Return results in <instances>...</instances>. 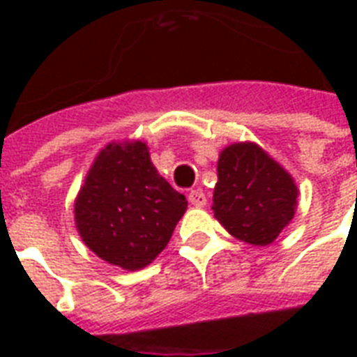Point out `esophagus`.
Returning <instances> with one entry per match:
<instances>
[{"mask_svg": "<svg viewBox=\"0 0 357 357\" xmlns=\"http://www.w3.org/2000/svg\"><path fill=\"white\" fill-rule=\"evenodd\" d=\"M189 202H190V206L204 207L207 204V198H206V195L202 192V190H190Z\"/></svg>", "mask_w": 357, "mask_h": 357, "instance_id": "obj_1", "label": "esophagus"}]
</instances>
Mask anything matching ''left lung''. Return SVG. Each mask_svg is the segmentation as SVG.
Listing matches in <instances>:
<instances>
[{"label":"left lung","mask_w":357,"mask_h":357,"mask_svg":"<svg viewBox=\"0 0 357 357\" xmlns=\"http://www.w3.org/2000/svg\"><path fill=\"white\" fill-rule=\"evenodd\" d=\"M213 213L229 235L252 246L271 244L293 220L298 187L255 142L226 146L217 162Z\"/></svg>","instance_id":"8db88e82"}]
</instances>
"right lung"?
<instances>
[{
    "instance_id": "right-lung-1",
    "label": "right lung",
    "mask_w": 357,
    "mask_h": 357,
    "mask_svg": "<svg viewBox=\"0 0 357 357\" xmlns=\"http://www.w3.org/2000/svg\"><path fill=\"white\" fill-rule=\"evenodd\" d=\"M187 211L183 195L157 172L142 140L109 142L75 196L81 241L100 259L140 271L168 244Z\"/></svg>"
}]
</instances>
